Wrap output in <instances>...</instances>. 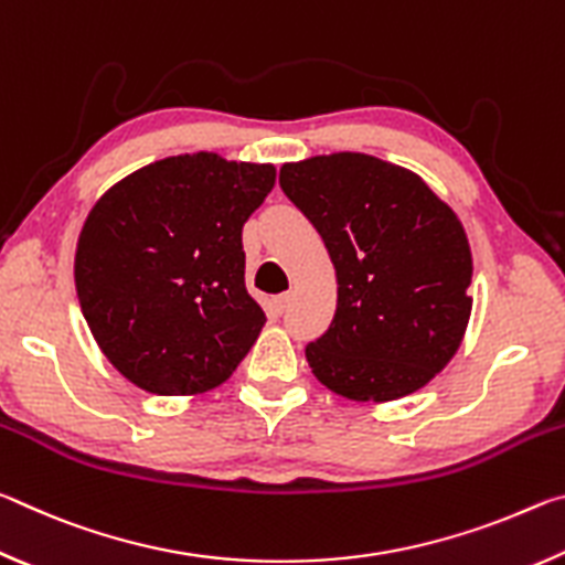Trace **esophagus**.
Returning a JSON list of instances; mask_svg holds the SVG:
<instances>
[{"mask_svg":"<svg viewBox=\"0 0 565 565\" xmlns=\"http://www.w3.org/2000/svg\"><path fill=\"white\" fill-rule=\"evenodd\" d=\"M289 301H291V294H279V296H274V299L269 301V311L274 313V317H279V313H284V311H286V306H289Z\"/></svg>","mask_w":565,"mask_h":565,"instance_id":"1","label":"esophagus"}]
</instances>
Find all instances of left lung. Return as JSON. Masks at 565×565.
Masks as SVG:
<instances>
[{"label": "left lung", "mask_w": 565, "mask_h": 565, "mask_svg": "<svg viewBox=\"0 0 565 565\" xmlns=\"http://www.w3.org/2000/svg\"><path fill=\"white\" fill-rule=\"evenodd\" d=\"M279 184L339 281L331 327L306 347L313 376L353 401L426 386L471 313V248L456 214L414 171L353 151L284 164Z\"/></svg>", "instance_id": "8db88e82"}]
</instances>
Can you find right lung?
Returning <instances> with one entry per match:
<instances>
[{
    "instance_id": "add662e5",
    "label": "right lung",
    "mask_w": 565,
    "mask_h": 565,
    "mask_svg": "<svg viewBox=\"0 0 565 565\" xmlns=\"http://www.w3.org/2000/svg\"><path fill=\"white\" fill-rule=\"evenodd\" d=\"M274 181L271 164L199 151L134 171L92 209L76 294L99 349L131 384L199 394L254 347L266 313L244 284L242 228Z\"/></svg>"
}]
</instances>
